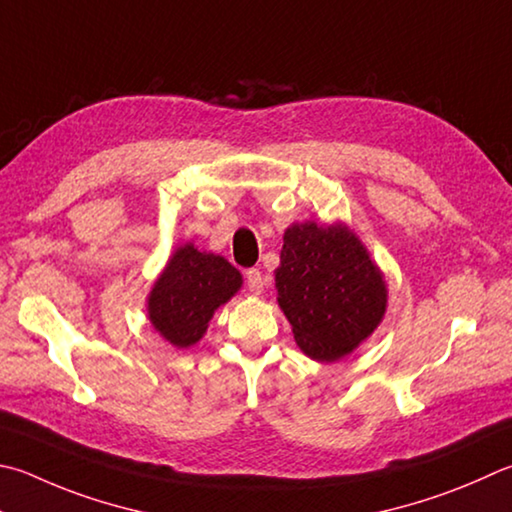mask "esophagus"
Listing matches in <instances>:
<instances>
[{
  "label": "esophagus",
  "mask_w": 512,
  "mask_h": 512,
  "mask_svg": "<svg viewBox=\"0 0 512 512\" xmlns=\"http://www.w3.org/2000/svg\"><path fill=\"white\" fill-rule=\"evenodd\" d=\"M246 286H248L250 293L259 295L266 286V275L259 271V268H248V271H246Z\"/></svg>",
  "instance_id": "34e87169"
}]
</instances>
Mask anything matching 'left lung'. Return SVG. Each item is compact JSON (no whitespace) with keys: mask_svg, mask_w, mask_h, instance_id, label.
I'll return each instance as SVG.
<instances>
[{"mask_svg":"<svg viewBox=\"0 0 512 512\" xmlns=\"http://www.w3.org/2000/svg\"><path fill=\"white\" fill-rule=\"evenodd\" d=\"M277 302L313 360H338L383 320L387 288L365 246L345 226L293 224L284 232Z\"/></svg>","mask_w":512,"mask_h":512,"instance_id":"8db88e82","label":"left lung"}]
</instances>
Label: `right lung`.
Here are the masks:
<instances>
[{
    "label": "right lung",
    "instance_id": "right-lung-1",
    "mask_svg": "<svg viewBox=\"0 0 512 512\" xmlns=\"http://www.w3.org/2000/svg\"><path fill=\"white\" fill-rule=\"evenodd\" d=\"M239 286V271L224 257L185 244L152 288L150 320L174 347H190L206 333L215 309L228 302Z\"/></svg>",
    "mask_w": 512,
    "mask_h": 512
}]
</instances>
